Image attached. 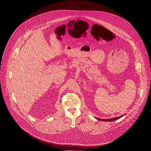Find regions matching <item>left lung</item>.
<instances>
[{"label":"left lung","mask_w":151,"mask_h":151,"mask_svg":"<svg viewBox=\"0 0 151 151\" xmlns=\"http://www.w3.org/2000/svg\"><path fill=\"white\" fill-rule=\"evenodd\" d=\"M124 115L123 116H119V117H113V118H111V119H99V118H98L97 119L98 120H101V121H105V122H109V121H114V120H116L117 119H119L120 118H121L122 117H123Z\"/></svg>","instance_id":"1"}]
</instances>
